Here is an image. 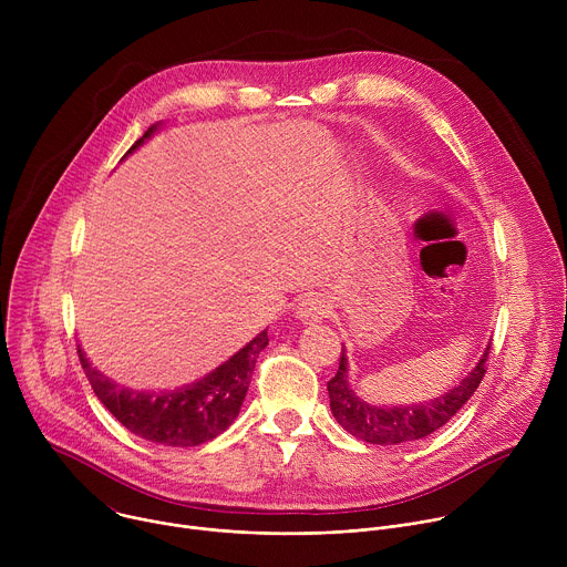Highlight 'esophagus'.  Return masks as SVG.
<instances>
[{
	"label": "esophagus",
	"instance_id": "34e87169",
	"mask_svg": "<svg viewBox=\"0 0 567 567\" xmlns=\"http://www.w3.org/2000/svg\"><path fill=\"white\" fill-rule=\"evenodd\" d=\"M293 313L302 322H320L322 318L330 313V302L318 293H311V296H305V298L298 300Z\"/></svg>",
	"mask_w": 567,
	"mask_h": 567
}]
</instances>
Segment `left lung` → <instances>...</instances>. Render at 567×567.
I'll return each mask as SVG.
<instances>
[{
  "instance_id": "left-lung-1",
  "label": "left lung",
  "mask_w": 567,
  "mask_h": 567,
  "mask_svg": "<svg viewBox=\"0 0 567 567\" xmlns=\"http://www.w3.org/2000/svg\"><path fill=\"white\" fill-rule=\"evenodd\" d=\"M489 357V346L475 363V368L451 388L446 394L429 399L424 403H406V406H374L363 401L352 388L348 377V354L341 350L337 374L328 381L330 409L337 422L354 437L368 444H403L422 440L442 429L475 392L484 377V361Z\"/></svg>"
}]
</instances>
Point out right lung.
<instances>
[{"mask_svg":"<svg viewBox=\"0 0 567 567\" xmlns=\"http://www.w3.org/2000/svg\"><path fill=\"white\" fill-rule=\"evenodd\" d=\"M158 123L127 150L143 145ZM125 154V156H127ZM269 346L267 330L206 377L175 390H134L105 377L78 348L80 363L103 406L134 435L161 446H199L224 433L239 415L260 352Z\"/></svg>","mask_w":567,"mask_h":567,"instance_id":"right-lung-1","label":"right lung"}]
</instances>
